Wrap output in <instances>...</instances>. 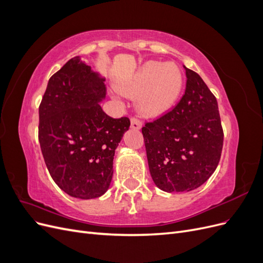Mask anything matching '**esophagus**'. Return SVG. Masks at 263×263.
I'll use <instances>...</instances> for the list:
<instances>
[{
	"instance_id": "obj_1",
	"label": "esophagus",
	"mask_w": 263,
	"mask_h": 263,
	"mask_svg": "<svg viewBox=\"0 0 263 263\" xmlns=\"http://www.w3.org/2000/svg\"><path fill=\"white\" fill-rule=\"evenodd\" d=\"M141 126H142L141 122L138 118H135V117L130 118V127L133 129H140Z\"/></svg>"
}]
</instances>
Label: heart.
I'll use <instances>...</instances> for the list:
<instances>
[{
	"mask_svg": "<svg viewBox=\"0 0 263 263\" xmlns=\"http://www.w3.org/2000/svg\"><path fill=\"white\" fill-rule=\"evenodd\" d=\"M182 85L183 77L177 65L151 60L119 89L128 97H135L140 92L137 99L138 109L145 115L158 116L176 103Z\"/></svg>",
	"mask_w": 263,
	"mask_h": 263,
	"instance_id": "obj_1",
	"label": "heart"
}]
</instances>
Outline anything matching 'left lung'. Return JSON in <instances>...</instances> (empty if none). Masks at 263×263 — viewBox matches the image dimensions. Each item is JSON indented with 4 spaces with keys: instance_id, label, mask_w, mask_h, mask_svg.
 Returning <instances> with one entry per match:
<instances>
[{
    "instance_id": "1",
    "label": "left lung",
    "mask_w": 263,
    "mask_h": 263,
    "mask_svg": "<svg viewBox=\"0 0 263 263\" xmlns=\"http://www.w3.org/2000/svg\"><path fill=\"white\" fill-rule=\"evenodd\" d=\"M185 69L186 87L178 105L142 127L149 171L164 192H189L216 170L222 133L216 98L202 78Z\"/></svg>"
}]
</instances>
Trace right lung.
I'll return each mask as SVG.
<instances>
[{
    "mask_svg": "<svg viewBox=\"0 0 263 263\" xmlns=\"http://www.w3.org/2000/svg\"><path fill=\"white\" fill-rule=\"evenodd\" d=\"M104 81L77 55L49 79L39 105L38 139L47 169L63 192L82 200L108 190L115 149L130 126L128 117L103 112Z\"/></svg>",
    "mask_w": 263,
    "mask_h": 263,
    "instance_id": "add662e5",
    "label": "right lung"
}]
</instances>
